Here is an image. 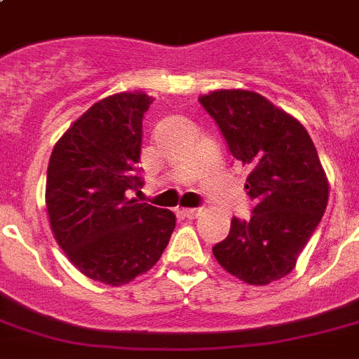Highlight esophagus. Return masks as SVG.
Instances as JSON below:
<instances>
[{
	"label": "esophagus",
	"mask_w": 359,
	"mask_h": 359,
	"mask_svg": "<svg viewBox=\"0 0 359 359\" xmlns=\"http://www.w3.org/2000/svg\"><path fill=\"white\" fill-rule=\"evenodd\" d=\"M180 214H182V216L188 219H196L203 214V208H182V210H180Z\"/></svg>",
	"instance_id": "esophagus-1"
}]
</instances>
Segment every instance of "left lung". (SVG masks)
I'll list each match as a JSON object with an SVG mask.
<instances>
[{
    "mask_svg": "<svg viewBox=\"0 0 359 359\" xmlns=\"http://www.w3.org/2000/svg\"><path fill=\"white\" fill-rule=\"evenodd\" d=\"M199 102L222 130L231 154L250 169V219H231L212 248L224 270L250 285L292 272L328 205L330 186L317 149L298 119L244 89H219Z\"/></svg>",
    "mask_w": 359,
    "mask_h": 359,
    "instance_id": "1",
    "label": "left lung"
}]
</instances>
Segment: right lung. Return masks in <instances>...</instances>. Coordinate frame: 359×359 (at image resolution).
Segmentation results:
<instances>
[{
	"mask_svg": "<svg viewBox=\"0 0 359 359\" xmlns=\"http://www.w3.org/2000/svg\"><path fill=\"white\" fill-rule=\"evenodd\" d=\"M145 93L93 104L55 143L48 163L46 210L69 261L98 283H128L162 257L175 229L171 210L130 199L137 190Z\"/></svg>",
	"mask_w": 359,
	"mask_h": 359,
	"instance_id": "right-lung-1",
	"label": "right lung"
}]
</instances>
